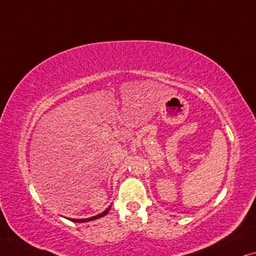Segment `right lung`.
<instances>
[{
  "label": "right lung",
  "instance_id": "obj_1",
  "mask_svg": "<svg viewBox=\"0 0 256 256\" xmlns=\"http://www.w3.org/2000/svg\"><path fill=\"white\" fill-rule=\"evenodd\" d=\"M110 208L111 206H109L106 208V210H104L102 214H97V216H94V217H90V218H84V219H74V218H68L70 219V222H90V220H95V219H98V218H100V217H103V216H106L108 212H109V210H110Z\"/></svg>",
  "mask_w": 256,
  "mask_h": 256
}]
</instances>
